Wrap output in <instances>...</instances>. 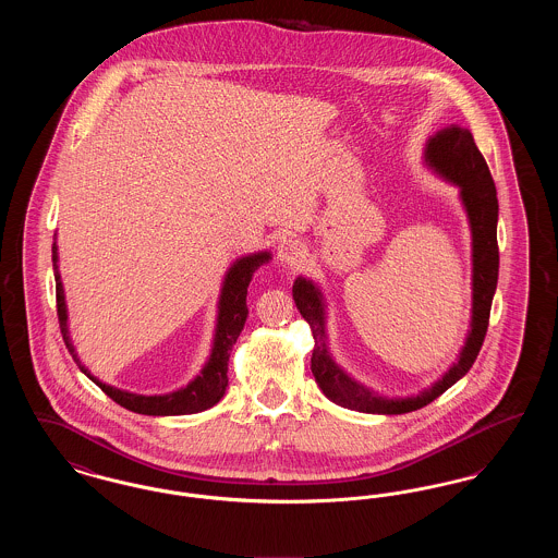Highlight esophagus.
<instances>
[{
  "mask_svg": "<svg viewBox=\"0 0 558 558\" xmlns=\"http://www.w3.org/2000/svg\"><path fill=\"white\" fill-rule=\"evenodd\" d=\"M276 255H278V262L284 264V266L296 267L301 266L305 262V246L296 239H282L278 242V248H276Z\"/></svg>",
  "mask_w": 558,
  "mask_h": 558,
  "instance_id": "obj_1",
  "label": "esophagus"
}]
</instances>
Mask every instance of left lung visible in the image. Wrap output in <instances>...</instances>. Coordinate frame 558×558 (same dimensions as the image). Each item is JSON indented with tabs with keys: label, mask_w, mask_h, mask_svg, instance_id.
I'll list each match as a JSON object with an SVG mask.
<instances>
[{
	"label": "left lung",
	"mask_w": 558,
	"mask_h": 558,
	"mask_svg": "<svg viewBox=\"0 0 558 558\" xmlns=\"http://www.w3.org/2000/svg\"><path fill=\"white\" fill-rule=\"evenodd\" d=\"M425 162L446 182L460 187V198L471 223L473 234V316L466 343L462 347L458 362L435 380L428 389L412 398H383L366 385L351 378L330 355L326 337V303L318 287L299 276L292 284V299L296 310L307 319L316 347L312 351V372L316 376L322 393L330 401L366 412V414H405L425 408L433 399L446 393L458 383L477 360L483 345L494 292L498 284V196L489 173V167L478 153L473 133L458 125H450L428 137Z\"/></svg>",
	"instance_id": "1"
}]
</instances>
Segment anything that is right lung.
Here are the masks:
<instances>
[{
	"label": "right lung",
	"mask_w": 558,
	"mask_h": 558,
	"mask_svg": "<svg viewBox=\"0 0 558 558\" xmlns=\"http://www.w3.org/2000/svg\"><path fill=\"white\" fill-rule=\"evenodd\" d=\"M269 259H271V255L267 251H262V253L240 257L228 269V274L223 278L221 294H219V303H217V324H215L211 355H209L207 364L203 366L201 374L196 378H192L186 387H182L178 391H171V393H165V396H137V393H130V391L110 387L107 383L98 380L81 364L73 341L69 337V324H66L69 314H66L64 289H62L60 271H58V246L53 242L52 264L53 278H56V307H58V322H60V332H62L64 345L71 351L80 371L87 374V378H92L107 393L108 398L117 401L119 405L132 410L135 414L182 416V414H196V412L209 410L219 399L223 398L226 387H228L230 351H232V347L236 345V339H239L246 316H248L246 289L253 280L255 269L267 264Z\"/></svg>",
	"instance_id": "right-lung-1"
}]
</instances>
